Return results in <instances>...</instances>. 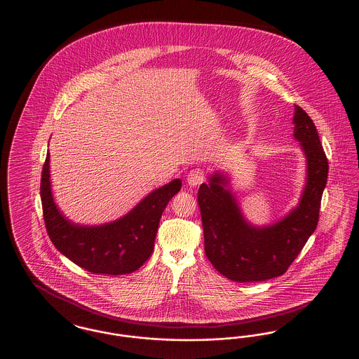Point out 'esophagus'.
Wrapping results in <instances>:
<instances>
[{
  "label": "esophagus",
  "instance_id": "34e87169",
  "mask_svg": "<svg viewBox=\"0 0 359 359\" xmlns=\"http://www.w3.org/2000/svg\"><path fill=\"white\" fill-rule=\"evenodd\" d=\"M205 180V173L203 170L201 168H196V170H192L189 171L187 176L188 186L191 187H196L199 184H202Z\"/></svg>",
  "mask_w": 359,
  "mask_h": 359
}]
</instances>
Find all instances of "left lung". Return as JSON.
<instances>
[{
	"instance_id": "obj_1",
	"label": "left lung",
	"mask_w": 359,
	"mask_h": 359,
	"mask_svg": "<svg viewBox=\"0 0 359 359\" xmlns=\"http://www.w3.org/2000/svg\"><path fill=\"white\" fill-rule=\"evenodd\" d=\"M293 125L307 158V184L299 205L281 221L265 227L246 222L219 172L199 187L205 256L229 280L265 281L285 273L318 226L328 161L313 121L297 104Z\"/></svg>"
}]
</instances>
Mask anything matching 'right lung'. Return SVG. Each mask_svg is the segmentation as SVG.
<instances>
[{
    "mask_svg": "<svg viewBox=\"0 0 359 359\" xmlns=\"http://www.w3.org/2000/svg\"><path fill=\"white\" fill-rule=\"evenodd\" d=\"M180 188L182 180L175 179L152 191L132 211L114 222L79 226L66 219L53 202L48 154L40 183L47 233L62 255L91 273H132L152 255L161 214Z\"/></svg>",
    "mask_w": 359,
    "mask_h": 359,
    "instance_id": "1",
    "label": "right lung"
}]
</instances>
